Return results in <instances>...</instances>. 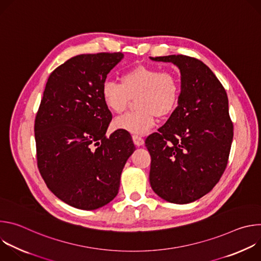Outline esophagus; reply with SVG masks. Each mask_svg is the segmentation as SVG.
I'll use <instances>...</instances> for the list:
<instances>
[{
	"mask_svg": "<svg viewBox=\"0 0 261 261\" xmlns=\"http://www.w3.org/2000/svg\"><path fill=\"white\" fill-rule=\"evenodd\" d=\"M132 139H133L134 144H135V145H137V146L143 145V143H144V139H143L141 136H138V135H132Z\"/></svg>",
	"mask_w": 261,
	"mask_h": 261,
	"instance_id": "esophagus-1",
	"label": "esophagus"
}]
</instances>
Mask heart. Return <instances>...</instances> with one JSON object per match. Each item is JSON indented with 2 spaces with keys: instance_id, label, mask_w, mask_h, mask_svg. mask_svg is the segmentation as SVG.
<instances>
[{
  "instance_id": "obj_1",
  "label": "heart",
  "mask_w": 261,
  "mask_h": 261,
  "mask_svg": "<svg viewBox=\"0 0 261 261\" xmlns=\"http://www.w3.org/2000/svg\"><path fill=\"white\" fill-rule=\"evenodd\" d=\"M179 93L180 84L174 72L144 65L125 71L121 83L106 80L101 86L103 102L115 114L123 113L130 100L136 97L137 110L114 121L117 129L133 134L146 133L155 125L156 116H169L177 105Z\"/></svg>"
}]
</instances>
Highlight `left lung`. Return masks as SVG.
Instances as JSON below:
<instances>
[{"label": "left lung", "mask_w": 261, "mask_h": 261, "mask_svg": "<svg viewBox=\"0 0 261 261\" xmlns=\"http://www.w3.org/2000/svg\"><path fill=\"white\" fill-rule=\"evenodd\" d=\"M180 71L178 105L167 122L145 139L154 192L172 203L208 193L224 172L233 138L226 91L201 61L184 55L152 58Z\"/></svg>", "instance_id": "left-lung-1"}]
</instances>
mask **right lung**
<instances>
[{
  "label": "right lung",
  "instance_id": "1",
  "mask_svg": "<svg viewBox=\"0 0 261 261\" xmlns=\"http://www.w3.org/2000/svg\"><path fill=\"white\" fill-rule=\"evenodd\" d=\"M122 53L80 55L49 75L35 119L37 165L62 201L91 211L113 200L135 151L127 131L106 130L113 119L101 86Z\"/></svg>",
  "mask_w": 261,
  "mask_h": 261
}]
</instances>
